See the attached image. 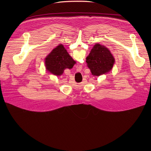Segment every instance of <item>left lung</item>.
Listing matches in <instances>:
<instances>
[{
    "label": "left lung",
    "mask_w": 151,
    "mask_h": 151,
    "mask_svg": "<svg viewBox=\"0 0 151 151\" xmlns=\"http://www.w3.org/2000/svg\"><path fill=\"white\" fill-rule=\"evenodd\" d=\"M115 60L110 51L104 45L96 44L86 58L87 65L93 76H99L111 70Z\"/></svg>",
    "instance_id": "8db88e82"
}]
</instances>
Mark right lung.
Segmentation results:
<instances>
[{"label":"right lung","instance_id":"right-lung-1","mask_svg":"<svg viewBox=\"0 0 151 151\" xmlns=\"http://www.w3.org/2000/svg\"><path fill=\"white\" fill-rule=\"evenodd\" d=\"M75 63L62 44L53 49L45 58L47 70L56 76L61 75L65 68H72Z\"/></svg>","mask_w":151,"mask_h":151}]
</instances>
